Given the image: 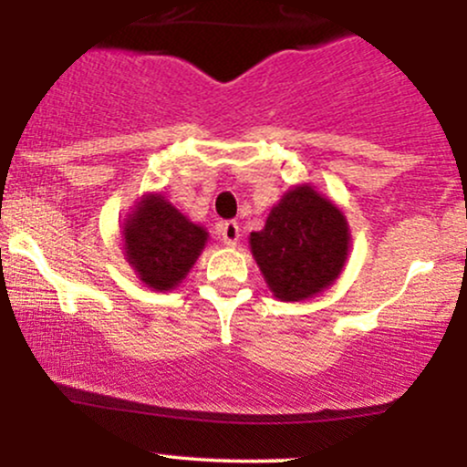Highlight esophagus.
<instances>
[{"instance_id": "obj_1", "label": "esophagus", "mask_w": 467, "mask_h": 467, "mask_svg": "<svg viewBox=\"0 0 467 467\" xmlns=\"http://www.w3.org/2000/svg\"><path fill=\"white\" fill-rule=\"evenodd\" d=\"M217 233H219V239H222L223 245H237V241H239V223L237 222L219 223Z\"/></svg>"}]
</instances>
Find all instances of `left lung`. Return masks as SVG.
Wrapping results in <instances>:
<instances>
[{"label": "left lung", "mask_w": 467, "mask_h": 467, "mask_svg": "<svg viewBox=\"0 0 467 467\" xmlns=\"http://www.w3.org/2000/svg\"><path fill=\"white\" fill-rule=\"evenodd\" d=\"M351 248L345 213L312 184L292 186L265 226L250 233V252L267 287L283 303H301L329 289Z\"/></svg>", "instance_id": "8db88e82"}]
</instances>
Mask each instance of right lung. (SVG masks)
<instances>
[{"mask_svg": "<svg viewBox=\"0 0 467 467\" xmlns=\"http://www.w3.org/2000/svg\"><path fill=\"white\" fill-rule=\"evenodd\" d=\"M208 241L206 228L192 223L160 192H147L122 223V252L144 287L171 292L184 281Z\"/></svg>", "mask_w": 467, "mask_h": 467, "instance_id": "1", "label": "right lung"}]
</instances>
